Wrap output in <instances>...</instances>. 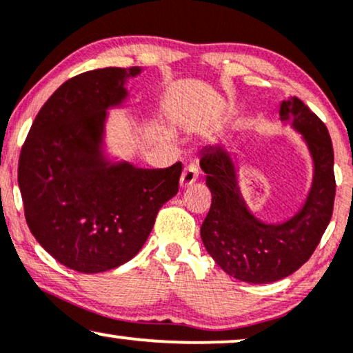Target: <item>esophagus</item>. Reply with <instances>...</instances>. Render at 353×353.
Here are the masks:
<instances>
[{
    "mask_svg": "<svg viewBox=\"0 0 353 353\" xmlns=\"http://www.w3.org/2000/svg\"><path fill=\"white\" fill-rule=\"evenodd\" d=\"M196 177H199V171H196V168L194 164H189V166L184 168V171H182V176H181V187L182 189H185V187H189L194 184L196 181Z\"/></svg>",
    "mask_w": 353,
    "mask_h": 353,
    "instance_id": "1",
    "label": "esophagus"
}]
</instances>
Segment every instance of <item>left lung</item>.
I'll return each mask as SVG.
<instances>
[{
    "mask_svg": "<svg viewBox=\"0 0 353 353\" xmlns=\"http://www.w3.org/2000/svg\"><path fill=\"white\" fill-rule=\"evenodd\" d=\"M279 116L302 134L314 166L307 200L284 223L268 224L250 213L228 150L221 145L201 150L200 166L211 190L201 241L221 270L243 283H274L297 271L313 255L334 208V152L326 125L297 97L281 103Z\"/></svg>",
    "mask_w": 353,
    "mask_h": 353,
    "instance_id": "8db88e82",
    "label": "left lung"
}]
</instances>
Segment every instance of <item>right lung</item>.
<instances>
[{"instance_id":"add662e5","label":"right lung","mask_w":353,"mask_h":353,"mask_svg":"<svg viewBox=\"0 0 353 353\" xmlns=\"http://www.w3.org/2000/svg\"><path fill=\"white\" fill-rule=\"evenodd\" d=\"M140 70L105 68L65 81L22 145L17 179L27 224L74 271H110L134 258L159 208L179 192L181 163L142 169L103 157L106 110L124 103V83Z\"/></svg>"}]
</instances>
